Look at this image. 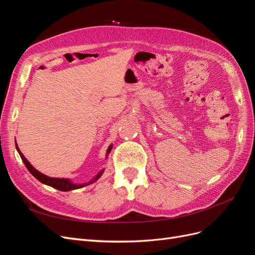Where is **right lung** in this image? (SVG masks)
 <instances>
[{"label":"right lung","mask_w":255,"mask_h":255,"mask_svg":"<svg viewBox=\"0 0 255 255\" xmlns=\"http://www.w3.org/2000/svg\"><path fill=\"white\" fill-rule=\"evenodd\" d=\"M112 148H113V144H111V145L109 146V149H107L106 157H107V155H109V154L111 153ZM16 149H17V151L19 152L20 156H21V159L23 160V163H24L25 167L28 169V171H29L30 173H32L38 181L43 183V184H45V185H49V186H51V187H53V188H56V189H58V190H61V191H69V190L79 189V188H82V187H84V186H87V185H90V184H92L94 182H96L98 179H100V176L102 175V173H103V171H104V169H103V170L100 171V172L94 177V179H92L91 181H89L88 183L75 184V183H72L69 179H59V177H51V176H48V175H44L43 173H41V172H39L38 170H36V169H35L32 165H30L29 161L25 158V156L23 155L22 152L20 151L17 142H16Z\"/></svg>","instance_id":"1"}]
</instances>
